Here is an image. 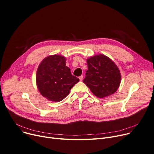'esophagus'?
<instances>
[{"label": "esophagus", "mask_w": 154, "mask_h": 154, "mask_svg": "<svg viewBox=\"0 0 154 154\" xmlns=\"http://www.w3.org/2000/svg\"><path fill=\"white\" fill-rule=\"evenodd\" d=\"M79 79L80 81H82V80H83V75H81V76H80V77H79Z\"/></svg>", "instance_id": "34e87169"}]
</instances>
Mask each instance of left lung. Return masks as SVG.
I'll use <instances>...</instances> for the list:
<instances>
[{"instance_id":"obj_1","label":"left lung","mask_w":154,"mask_h":154,"mask_svg":"<svg viewBox=\"0 0 154 154\" xmlns=\"http://www.w3.org/2000/svg\"><path fill=\"white\" fill-rule=\"evenodd\" d=\"M88 70L83 83L96 96L103 98L116 93L121 82L120 70L107 56L99 54L87 60Z\"/></svg>"}]
</instances>
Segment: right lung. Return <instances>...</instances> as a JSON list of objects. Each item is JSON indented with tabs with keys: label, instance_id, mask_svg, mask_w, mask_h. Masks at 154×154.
I'll list each match as a JSON object with an SVG mask.
<instances>
[{
	"label": "right lung",
	"instance_id": "add662e5",
	"mask_svg": "<svg viewBox=\"0 0 154 154\" xmlns=\"http://www.w3.org/2000/svg\"><path fill=\"white\" fill-rule=\"evenodd\" d=\"M66 59L58 54L50 55L39 64L36 73L37 88L46 99L59 102L69 94L79 79L66 66Z\"/></svg>",
	"mask_w": 154,
	"mask_h": 154
}]
</instances>
